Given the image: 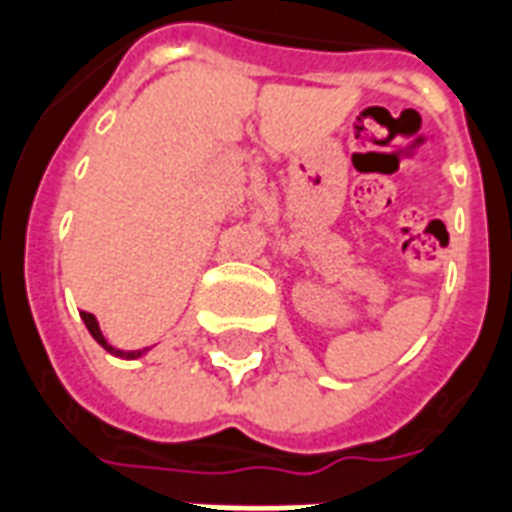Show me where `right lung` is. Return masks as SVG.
<instances>
[{
  "label": "right lung",
  "mask_w": 512,
  "mask_h": 512,
  "mask_svg": "<svg viewBox=\"0 0 512 512\" xmlns=\"http://www.w3.org/2000/svg\"><path fill=\"white\" fill-rule=\"evenodd\" d=\"M81 320L86 323V328H89V333L94 336V342L100 344V347H105V350L111 352V355H116V358H124V361H135V358H143L146 352H149V347H143V350H130V352H124V350H116L113 344H108V339L102 336L100 331V323H97V317L89 312H81Z\"/></svg>",
  "instance_id": "1"
}]
</instances>
